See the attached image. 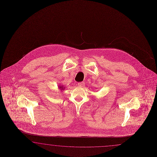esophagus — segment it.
<instances>
[{
    "label": "esophagus",
    "mask_w": 157,
    "mask_h": 157,
    "mask_svg": "<svg viewBox=\"0 0 157 157\" xmlns=\"http://www.w3.org/2000/svg\"><path fill=\"white\" fill-rule=\"evenodd\" d=\"M78 86L79 87H83L85 86V82H79V83H78Z\"/></svg>",
    "instance_id": "34e87169"
}]
</instances>
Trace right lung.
<instances>
[{
  "mask_svg": "<svg viewBox=\"0 0 157 157\" xmlns=\"http://www.w3.org/2000/svg\"><path fill=\"white\" fill-rule=\"evenodd\" d=\"M58 88H59L60 90H61V91H63V90L65 89V87H64L63 85H59V86H58Z\"/></svg>",
  "mask_w": 157,
  "mask_h": 157,
  "instance_id": "obj_1",
  "label": "right lung"
}]
</instances>
